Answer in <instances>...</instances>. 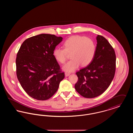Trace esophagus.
<instances>
[{
	"label": "esophagus",
	"mask_w": 133,
	"mask_h": 133,
	"mask_svg": "<svg viewBox=\"0 0 133 133\" xmlns=\"http://www.w3.org/2000/svg\"><path fill=\"white\" fill-rule=\"evenodd\" d=\"M70 75V73H68V72H65V75L66 77H68V76H69Z\"/></svg>",
	"instance_id": "1"
}]
</instances>
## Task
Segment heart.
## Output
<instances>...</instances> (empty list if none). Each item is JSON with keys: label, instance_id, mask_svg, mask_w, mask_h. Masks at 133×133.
I'll use <instances>...</instances> for the list:
<instances>
[{"label": "heart", "instance_id": "b5f03b06", "mask_svg": "<svg viewBox=\"0 0 133 133\" xmlns=\"http://www.w3.org/2000/svg\"><path fill=\"white\" fill-rule=\"evenodd\" d=\"M64 49L55 48L53 55L58 62L65 63L67 53L70 54L71 60L62 67L64 71L71 72L77 69L81 65L86 66L90 63L95 57L96 46L90 38L79 35L73 36L66 39L63 43Z\"/></svg>", "mask_w": 133, "mask_h": 133}]
</instances>
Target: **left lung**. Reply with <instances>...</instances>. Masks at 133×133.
Here are the masks:
<instances>
[{"label": "left lung", "instance_id": "8db88e82", "mask_svg": "<svg viewBox=\"0 0 133 133\" xmlns=\"http://www.w3.org/2000/svg\"><path fill=\"white\" fill-rule=\"evenodd\" d=\"M95 57L86 67L76 73L78 81L75 85L76 91L83 97L93 98L103 93L114 78L116 55L107 40L98 35Z\"/></svg>", "mask_w": 133, "mask_h": 133}]
</instances>
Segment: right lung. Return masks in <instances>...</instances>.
<instances>
[{"label":"right lung","mask_w":133,"mask_h":133,"mask_svg":"<svg viewBox=\"0 0 133 133\" xmlns=\"http://www.w3.org/2000/svg\"><path fill=\"white\" fill-rule=\"evenodd\" d=\"M62 39L41 34L26 39L20 47L16 59V75L22 87L34 99H49L65 77L53 55Z\"/></svg>","instance_id":"add662e5"}]
</instances>
